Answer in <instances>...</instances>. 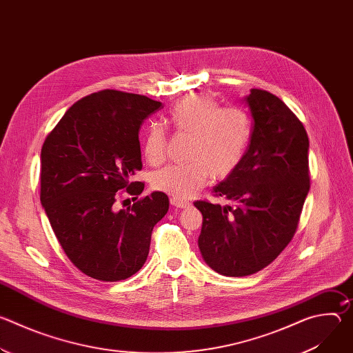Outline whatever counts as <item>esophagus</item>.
<instances>
[{
  "instance_id": "esophagus-1",
  "label": "esophagus",
  "mask_w": 353,
  "mask_h": 353,
  "mask_svg": "<svg viewBox=\"0 0 353 353\" xmlns=\"http://www.w3.org/2000/svg\"><path fill=\"white\" fill-rule=\"evenodd\" d=\"M170 204H172L173 207H177V208H187V207L190 205L188 201L181 199V198H176V196L170 198Z\"/></svg>"
}]
</instances>
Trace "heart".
Listing matches in <instances>:
<instances>
[{
	"label": "heart",
	"mask_w": 353,
	"mask_h": 353,
	"mask_svg": "<svg viewBox=\"0 0 353 353\" xmlns=\"http://www.w3.org/2000/svg\"><path fill=\"white\" fill-rule=\"evenodd\" d=\"M169 121L180 134L190 135L185 163L169 165L154 176V185L176 198H187L204 187L210 177L225 179L241 163L251 141V119L236 106L221 108L207 94H190L169 112ZM168 138L159 125L146 130L142 149L149 163L166 157Z\"/></svg>",
	"instance_id": "1"
}]
</instances>
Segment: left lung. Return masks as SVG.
Wrapping results in <instances>:
<instances>
[{
  "label": "left lung",
  "instance_id": "8db88e82",
  "mask_svg": "<svg viewBox=\"0 0 353 353\" xmlns=\"http://www.w3.org/2000/svg\"><path fill=\"white\" fill-rule=\"evenodd\" d=\"M253 119L247 152L214 187L234 207L195 201L203 214L198 247L225 276H247L270 265L292 240L310 190L309 137L275 94L251 89L244 97Z\"/></svg>",
  "mask_w": 353,
  "mask_h": 353
}]
</instances>
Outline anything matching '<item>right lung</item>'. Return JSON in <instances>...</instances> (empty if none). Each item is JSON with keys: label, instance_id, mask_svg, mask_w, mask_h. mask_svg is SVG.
Instances as JSON below:
<instances>
[{"label": "right lung", "instance_id": "add662e5", "mask_svg": "<svg viewBox=\"0 0 353 353\" xmlns=\"http://www.w3.org/2000/svg\"><path fill=\"white\" fill-rule=\"evenodd\" d=\"M162 108L142 94L105 89L72 105L43 143L40 203L71 263L97 281H123L146 261L154 226L169 198L154 191L127 210L116 208L119 190L142 169L138 139L143 120Z\"/></svg>", "mask_w": 353, "mask_h": 353}]
</instances>
